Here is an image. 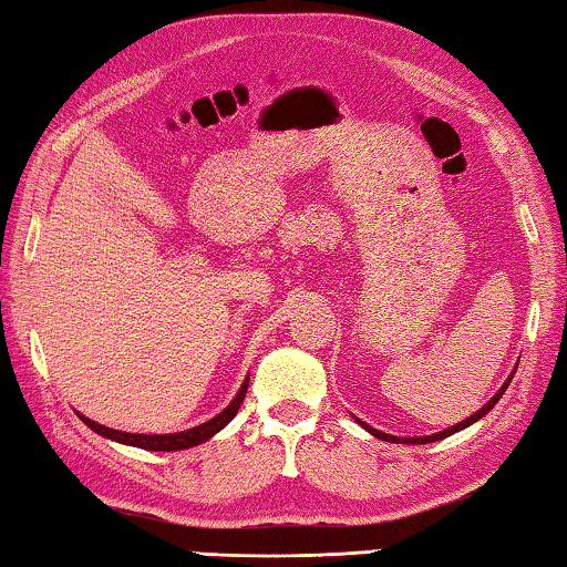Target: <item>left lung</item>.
Segmentation results:
<instances>
[{"mask_svg":"<svg viewBox=\"0 0 567 567\" xmlns=\"http://www.w3.org/2000/svg\"><path fill=\"white\" fill-rule=\"evenodd\" d=\"M511 379H513V375H511ZM511 379L508 381H505V385H503V389L498 391V393H495L493 395V399L488 401V403H485L483 405V409L478 411V413H473V415H468V419H465V421H461V423H455V425H451V429L449 431H441V433H435V435H423V439H403L405 443H433V441H441V439H449V435H453V433H458V431H463V429H468V425H473L475 421H478V419H483V415L485 413H488L491 409H493V405L495 403H498L501 401V395L505 393V389H508V383H511ZM363 425V429L365 431H369V433H373L375 435V439H381V441H395L393 439V435H389V433H381V431H375V429H371V425H365V423H361ZM401 441V439H399Z\"/></svg>","mask_w":567,"mask_h":567,"instance_id":"8db88e82","label":"left lung"}]
</instances>
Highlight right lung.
<instances>
[{
    "mask_svg": "<svg viewBox=\"0 0 567 567\" xmlns=\"http://www.w3.org/2000/svg\"><path fill=\"white\" fill-rule=\"evenodd\" d=\"M248 389V381H244L241 391L236 393V399L226 405V411H221L216 415V419L206 421L204 425H196V429H188L182 433H168V435H142V433H122V431H114V429H106L102 423H94L84 419L82 413H79V419H82L89 429L94 433L104 435V439H112L116 443H126V445H136V449H144V451H184V449H192V445H198L212 439L214 433H218L224 429V425L234 419L241 409L244 403V395Z\"/></svg>",
    "mask_w": 567,
    "mask_h": 567,
    "instance_id": "obj_1",
    "label": "right lung"
}]
</instances>
